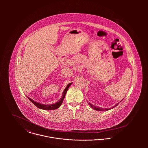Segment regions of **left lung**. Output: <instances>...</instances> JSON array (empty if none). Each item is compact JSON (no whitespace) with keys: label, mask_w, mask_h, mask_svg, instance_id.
I'll return each mask as SVG.
<instances>
[{"label":"left lung","mask_w":148,"mask_h":148,"mask_svg":"<svg viewBox=\"0 0 148 148\" xmlns=\"http://www.w3.org/2000/svg\"><path fill=\"white\" fill-rule=\"evenodd\" d=\"M121 101H120V102H121ZM120 102H119V103H117L116 106H113V107H112V108H109V109H103L102 108H100V107H96L95 106H93L92 104H91L90 103H89V105L93 109H95V110H110V109H113V108H114V107H116L120 103Z\"/></svg>","instance_id":"left-lung-1"}]
</instances>
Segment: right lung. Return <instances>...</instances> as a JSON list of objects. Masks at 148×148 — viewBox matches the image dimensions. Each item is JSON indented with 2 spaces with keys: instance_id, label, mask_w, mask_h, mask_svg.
<instances>
[{
  "instance_id": "right-lung-1",
  "label": "right lung",
  "mask_w": 148,
  "mask_h": 148,
  "mask_svg": "<svg viewBox=\"0 0 148 148\" xmlns=\"http://www.w3.org/2000/svg\"><path fill=\"white\" fill-rule=\"evenodd\" d=\"M72 83H69L68 84V85L66 86V87L65 88V89H64V90L63 93V96L62 97V98L60 99V100L58 101L57 103H56L55 104H51V105H45V104H42L40 103H36L35 101H34L32 99L28 97V99L35 105L36 106H37L38 108H40V109H44V110H54V109H56L60 107V106L62 105L63 101L65 97V94L68 90V88L69 87V86L71 85Z\"/></svg>"
}]
</instances>
